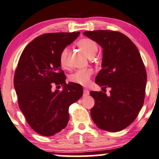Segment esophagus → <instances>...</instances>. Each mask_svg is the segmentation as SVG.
<instances>
[{
    "label": "esophagus",
    "instance_id": "34e87169",
    "mask_svg": "<svg viewBox=\"0 0 159 159\" xmlns=\"http://www.w3.org/2000/svg\"><path fill=\"white\" fill-rule=\"evenodd\" d=\"M89 94V90H87V89H84L83 90V96H88Z\"/></svg>",
    "mask_w": 159,
    "mask_h": 159
}]
</instances>
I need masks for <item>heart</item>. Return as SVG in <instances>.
Here are the masks:
<instances>
[{"instance_id": "heart-1", "label": "heart", "mask_w": 159, "mask_h": 159, "mask_svg": "<svg viewBox=\"0 0 159 159\" xmlns=\"http://www.w3.org/2000/svg\"><path fill=\"white\" fill-rule=\"evenodd\" d=\"M76 45L83 50V52L89 57L91 58L94 57L96 53L97 52L98 46L95 41L90 38H83L76 43ZM68 48H64L60 53L59 61L62 67H67V56ZM93 74V70L90 68L80 69L76 70L74 74L69 76V80L71 83L79 84L81 85H88L90 83V79Z\"/></svg>"}]
</instances>
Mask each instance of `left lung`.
Instances as JSON below:
<instances>
[{
    "mask_svg": "<svg viewBox=\"0 0 159 159\" xmlns=\"http://www.w3.org/2000/svg\"><path fill=\"white\" fill-rule=\"evenodd\" d=\"M83 34L103 48L102 69L95 83L102 89H111L109 96L102 91L90 92L95 101L91 118L102 130H122L136 119L144 104L147 73L140 53L121 32L97 30Z\"/></svg>",
    "mask_w": 159,
    "mask_h": 159,
    "instance_id": "obj_1",
    "label": "left lung"
}]
</instances>
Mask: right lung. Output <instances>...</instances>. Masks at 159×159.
Returning a JSON list of instances; mask_svg holds the SVG:
<instances>
[{
  "mask_svg": "<svg viewBox=\"0 0 159 159\" xmlns=\"http://www.w3.org/2000/svg\"><path fill=\"white\" fill-rule=\"evenodd\" d=\"M78 32L48 33L29 43L19 59L14 86L20 111L30 127L38 134L52 136L67 126L68 108L83 96L79 84L66 83L59 56L75 40ZM54 84L63 86L53 92Z\"/></svg>",
  "mask_w": 159,
  "mask_h": 159,
  "instance_id": "1",
  "label": "right lung"
}]
</instances>
